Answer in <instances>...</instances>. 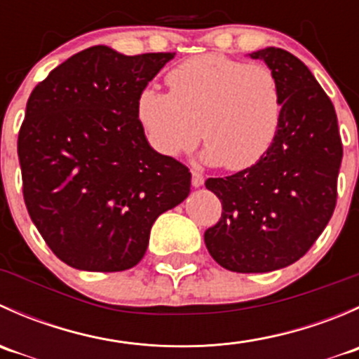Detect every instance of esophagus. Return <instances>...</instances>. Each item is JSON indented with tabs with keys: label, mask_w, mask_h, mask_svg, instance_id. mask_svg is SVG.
I'll return each instance as SVG.
<instances>
[{
	"label": "esophagus",
	"mask_w": 359,
	"mask_h": 359,
	"mask_svg": "<svg viewBox=\"0 0 359 359\" xmlns=\"http://www.w3.org/2000/svg\"><path fill=\"white\" fill-rule=\"evenodd\" d=\"M193 179H191V182H193L194 187H201L203 184H205V177H203L201 172H198V170H193Z\"/></svg>",
	"instance_id": "esophagus-1"
}]
</instances>
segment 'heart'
Segmentation results:
<instances>
[{
	"label": "heart",
	"mask_w": 359,
	"mask_h": 359,
	"mask_svg": "<svg viewBox=\"0 0 359 359\" xmlns=\"http://www.w3.org/2000/svg\"><path fill=\"white\" fill-rule=\"evenodd\" d=\"M166 83L170 93L147 88L137 100V119L163 156L187 153L201 133L203 161L240 172L257 165L276 140L285 100L269 66L205 53L173 67Z\"/></svg>",
	"instance_id": "obj_1"
}]
</instances>
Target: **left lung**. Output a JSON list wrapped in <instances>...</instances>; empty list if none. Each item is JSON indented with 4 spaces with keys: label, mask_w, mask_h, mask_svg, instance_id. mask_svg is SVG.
I'll return each instance as SVG.
<instances>
[{
    "label": "left lung",
    "mask_w": 359,
    "mask_h": 359,
    "mask_svg": "<svg viewBox=\"0 0 359 359\" xmlns=\"http://www.w3.org/2000/svg\"><path fill=\"white\" fill-rule=\"evenodd\" d=\"M278 74L283 118L257 165L205 182L222 203L205 231L217 264L234 273H269L297 262L327 227L337 203L342 140L334 104L302 60L281 48L250 53Z\"/></svg>",
    "instance_id": "8db88e82"
}]
</instances>
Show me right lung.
Instances as JSON below:
<instances>
[{
	"label": "right lung",
	"mask_w": 359,
	"mask_h": 359,
	"mask_svg": "<svg viewBox=\"0 0 359 359\" xmlns=\"http://www.w3.org/2000/svg\"><path fill=\"white\" fill-rule=\"evenodd\" d=\"M173 55L92 46L32 90L17 142L24 201L67 266H137L154 220L189 194V168L156 153L137 119L139 95Z\"/></svg>",
	"instance_id": "obj_1"
}]
</instances>
